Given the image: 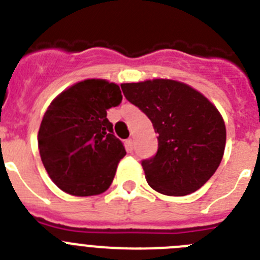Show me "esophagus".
<instances>
[{
  "label": "esophagus",
  "mask_w": 260,
  "mask_h": 260,
  "mask_svg": "<svg viewBox=\"0 0 260 260\" xmlns=\"http://www.w3.org/2000/svg\"><path fill=\"white\" fill-rule=\"evenodd\" d=\"M126 150H127V152L132 153L133 150H134V143H133V139H127L126 141Z\"/></svg>",
  "instance_id": "1"
}]
</instances>
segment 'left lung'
I'll return each mask as SVG.
<instances>
[{
  "label": "left lung",
  "instance_id": "obj_1",
  "mask_svg": "<svg viewBox=\"0 0 260 260\" xmlns=\"http://www.w3.org/2000/svg\"><path fill=\"white\" fill-rule=\"evenodd\" d=\"M121 88L128 102L151 119L158 134L156 155L142 161L148 185L171 197L201 189L224 155L226 128L217 108L178 80L122 83Z\"/></svg>",
  "mask_w": 260,
  "mask_h": 260
}]
</instances>
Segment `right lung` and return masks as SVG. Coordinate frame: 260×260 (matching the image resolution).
I'll list each match as a JSON object with an SVG mask.
<instances>
[{"label": "right lung", "mask_w": 260, "mask_h": 260, "mask_svg": "<svg viewBox=\"0 0 260 260\" xmlns=\"http://www.w3.org/2000/svg\"><path fill=\"white\" fill-rule=\"evenodd\" d=\"M121 102L118 84L86 79L50 103L39 128V152L50 180L62 191L91 197L109 189L126 151L114 137L107 110Z\"/></svg>", "instance_id": "1"}]
</instances>
